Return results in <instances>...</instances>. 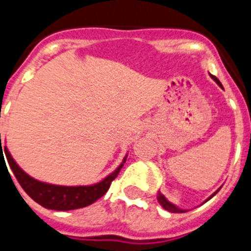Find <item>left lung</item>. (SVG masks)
<instances>
[{
	"instance_id": "obj_1",
	"label": "left lung",
	"mask_w": 251,
	"mask_h": 251,
	"mask_svg": "<svg viewBox=\"0 0 251 251\" xmlns=\"http://www.w3.org/2000/svg\"><path fill=\"white\" fill-rule=\"evenodd\" d=\"M212 78H214L215 82H216V83H218L219 86L223 87L222 83H220V80H219L218 78H216V76L212 75ZM157 201H159V203H160L161 206L164 207V208H165V210H167V211H169V212H177V214H178V212H185V211H183V210H179V208H177V207H176V206H173L172 203L168 202L167 199L164 198V195H161L160 193L157 194ZM207 201H208V199H207Z\"/></svg>"
}]
</instances>
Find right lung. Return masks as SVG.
<instances>
[{"mask_svg": "<svg viewBox=\"0 0 251 251\" xmlns=\"http://www.w3.org/2000/svg\"><path fill=\"white\" fill-rule=\"evenodd\" d=\"M0 155L2 159V153L5 152L6 160L9 163L11 171H13L15 178L22 186V189L31 197L36 203L45 208L57 211H69L87 207L96 202L99 198H101L110 187V183L118 176L121 167L117 171H114L110 176H108L101 182L92 185V186H56V185H49V183L40 182L25 175L21 168L18 167L17 163L10 156L7 150L2 151L1 143V133H0Z\"/></svg>", "mask_w": 251, "mask_h": 251, "instance_id": "obj_1", "label": "right lung"}]
</instances>
